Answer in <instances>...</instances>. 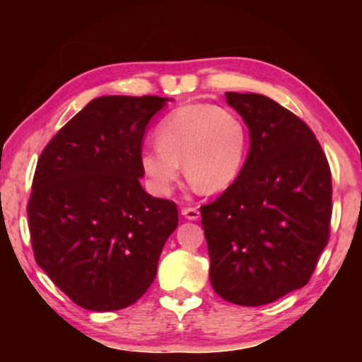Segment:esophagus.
<instances>
[{
    "label": "esophagus",
    "mask_w": 362,
    "mask_h": 362,
    "mask_svg": "<svg viewBox=\"0 0 362 362\" xmlns=\"http://www.w3.org/2000/svg\"><path fill=\"white\" fill-rule=\"evenodd\" d=\"M181 214L185 216L186 219H189V221H197V219H199V211H197V207H182Z\"/></svg>",
    "instance_id": "1"
}]
</instances>
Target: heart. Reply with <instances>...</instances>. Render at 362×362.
Masks as SVG:
<instances>
[{
    "label": "heart",
    "instance_id": "obj_1",
    "mask_svg": "<svg viewBox=\"0 0 362 362\" xmlns=\"http://www.w3.org/2000/svg\"><path fill=\"white\" fill-rule=\"evenodd\" d=\"M158 145L140 155L143 175L156 194H168L180 180L181 165L202 192L226 189L244 165L249 132L235 113L212 103L177 107L156 128Z\"/></svg>",
    "mask_w": 362,
    "mask_h": 362
}]
</instances>
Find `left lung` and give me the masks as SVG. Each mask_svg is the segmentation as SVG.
<instances>
[{
  "instance_id": "obj_1",
  "label": "left lung",
  "mask_w": 362,
  "mask_h": 362,
  "mask_svg": "<svg viewBox=\"0 0 362 362\" xmlns=\"http://www.w3.org/2000/svg\"><path fill=\"white\" fill-rule=\"evenodd\" d=\"M249 127L237 180L201 206L209 279L230 303L260 306L308 284L329 239L331 171L315 133L260 93L226 92Z\"/></svg>"
}]
</instances>
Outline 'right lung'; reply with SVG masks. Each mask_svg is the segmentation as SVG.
Wrapping results in <instances>:
<instances>
[{
    "mask_svg": "<svg viewBox=\"0 0 362 362\" xmlns=\"http://www.w3.org/2000/svg\"><path fill=\"white\" fill-rule=\"evenodd\" d=\"M166 102L93 98L37 160L28 202L34 259L86 310H122L141 298L177 227L175 202L140 185L146 125Z\"/></svg>",
    "mask_w": 362,
    "mask_h": 362,
    "instance_id": "right-lung-1",
    "label": "right lung"
}]
</instances>
